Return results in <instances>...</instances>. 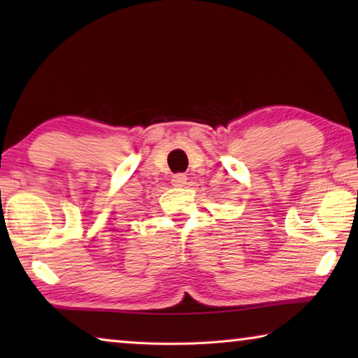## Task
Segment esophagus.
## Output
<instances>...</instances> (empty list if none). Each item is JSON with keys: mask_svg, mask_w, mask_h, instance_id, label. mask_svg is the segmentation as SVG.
Wrapping results in <instances>:
<instances>
[{"mask_svg": "<svg viewBox=\"0 0 358 358\" xmlns=\"http://www.w3.org/2000/svg\"><path fill=\"white\" fill-rule=\"evenodd\" d=\"M186 183H187V178H186L185 173L173 175V178H172V185H173V186L181 187V186H186Z\"/></svg>", "mask_w": 358, "mask_h": 358, "instance_id": "1", "label": "esophagus"}]
</instances>
